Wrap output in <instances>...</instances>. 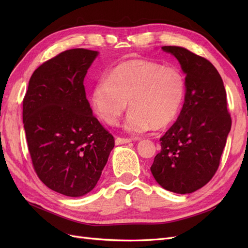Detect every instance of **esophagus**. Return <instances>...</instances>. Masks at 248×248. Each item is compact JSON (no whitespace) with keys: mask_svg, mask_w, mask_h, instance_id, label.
Here are the masks:
<instances>
[{"mask_svg":"<svg viewBox=\"0 0 248 248\" xmlns=\"http://www.w3.org/2000/svg\"><path fill=\"white\" fill-rule=\"evenodd\" d=\"M131 140L130 139H123V138H116L115 142L116 145H123V144H128L130 142Z\"/></svg>","mask_w":248,"mask_h":248,"instance_id":"1","label":"esophagus"}]
</instances>
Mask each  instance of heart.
<instances>
[{"label": "heart", "mask_w": 248, "mask_h": 248, "mask_svg": "<svg viewBox=\"0 0 248 248\" xmlns=\"http://www.w3.org/2000/svg\"><path fill=\"white\" fill-rule=\"evenodd\" d=\"M185 77L176 67L145 60L119 65L108 80L97 84L93 107L108 125H115L129 101L125 127L131 133L163 129L177 118L185 95Z\"/></svg>", "instance_id": "b5f03b06"}]
</instances>
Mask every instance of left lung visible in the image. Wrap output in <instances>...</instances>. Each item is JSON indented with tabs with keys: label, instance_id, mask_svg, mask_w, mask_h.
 <instances>
[{
	"label": "left lung",
	"instance_id": "left-lung-1",
	"mask_svg": "<svg viewBox=\"0 0 248 248\" xmlns=\"http://www.w3.org/2000/svg\"><path fill=\"white\" fill-rule=\"evenodd\" d=\"M181 65L184 104L177 121L160 139L151 172L164 189L185 194L206 185L219 167L231 130L227 93L218 71L184 47L162 46Z\"/></svg>",
	"mask_w": 248,
	"mask_h": 248
}]
</instances>
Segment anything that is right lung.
Here are the masks:
<instances>
[{
  "label": "right lung",
  "mask_w": 248,
  "mask_h": 248,
  "mask_svg": "<svg viewBox=\"0 0 248 248\" xmlns=\"http://www.w3.org/2000/svg\"><path fill=\"white\" fill-rule=\"evenodd\" d=\"M98 54L73 48L43 63L30 78L22 102L36 174L67 197H82L94 188L115 147L86 97L84 79Z\"/></svg>",
  "instance_id": "1"
}]
</instances>
